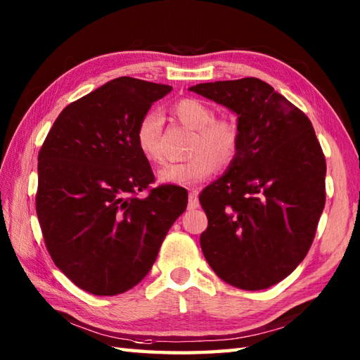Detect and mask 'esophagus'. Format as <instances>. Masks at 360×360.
Listing matches in <instances>:
<instances>
[{"label": "esophagus", "mask_w": 360, "mask_h": 360, "mask_svg": "<svg viewBox=\"0 0 360 360\" xmlns=\"http://www.w3.org/2000/svg\"><path fill=\"white\" fill-rule=\"evenodd\" d=\"M200 207V200H198V190H192L188 193V210H195Z\"/></svg>", "instance_id": "esophagus-1"}]
</instances>
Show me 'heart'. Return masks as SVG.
I'll return each mask as SVG.
<instances>
[{
	"label": "heart",
	"mask_w": 360,
	"mask_h": 360,
	"mask_svg": "<svg viewBox=\"0 0 360 360\" xmlns=\"http://www.w3.org/2000/svg\"><path fill=\"white\" fill-rule=\"evenodd\" d=\"M174 117L182 125L195 129L188 155L184 162H170L159 168L158 181L165 186L190 187L207 179L215 168H224L233 162L240 150V127L235 119L217 117L212 106L195 97H184L172 106ZM159 112L143 114L136 128V145L150 162L160 159Z\"/></svg>",
	"instance_id": "1"
}]
</instances>
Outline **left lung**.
<instances>
[{
  "label": "left lung",
  "mask_w": 360,
  "mask_h": 360,
  "mask_svg": "<svg viewBox=\"0 0 360 360\" xmlns=\"http://www.w3.org/2000/svg\"><path fill=\"white\" fill-rule=\"evenodd\" d=\"M190 91L238 116L240 150L200 202L201 249L221 280L266 289L303 262L325 207L326 162L307 114L266 82L246 77Z\"/></svg>",
  "instance_id": "8db88e82"
}]
</instances>
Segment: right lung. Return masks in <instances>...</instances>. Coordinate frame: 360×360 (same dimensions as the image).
I'll return each mask as SVG.
<instances>
[{
	"instance_id": "1",
	"label": "right lung",
	"mask_w": 360,
	"mask_h": 360,
	"mask_svg": "<svg viewBox=\"0 0 360 360\" xmlns=\"http://www.w3.org/2000/svg\"><path fill=\"white\" fill-rule=\"evenodd\" d=\"M170 91L133 77L105 83L60 112L38 153L35 205L46 249L89 294L134 288L187 207L186 188L150 187L155 174L136 145L139 120ZM143 189L149 195L137 198Z\"/></svg>"
}]
</instances>
